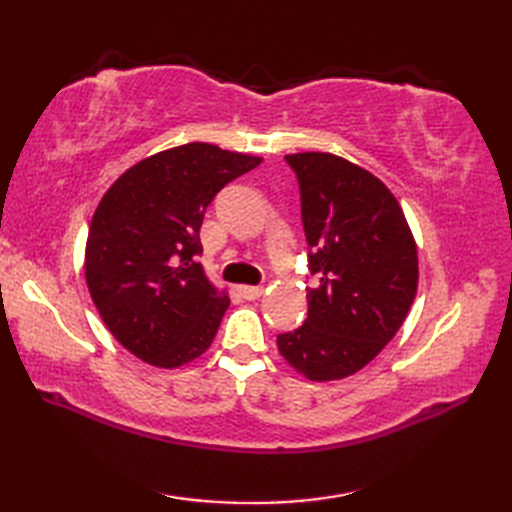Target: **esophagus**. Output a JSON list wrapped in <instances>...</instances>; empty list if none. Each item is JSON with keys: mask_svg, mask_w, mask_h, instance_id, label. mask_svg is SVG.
<instances>
[{"mask_svg": "<svg viewBox=\"0 0 512 512\" xmlns=\"http://www.w3.org/2000/svg\"><path fill=\"white\" fill-rule=\"evenodd\" d=\"M239 295L248 301H255L264 295V288L262 286H239Z\"/></svg>", "mask_w": 512, "mask_h": 512, "instance_id": "1", "label": "esophagus"}]
</instances>
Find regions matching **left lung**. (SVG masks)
I'll use <instances>...</instances> for the list:
<instances>
[{"label": "left lung", "mask_w": 512, "mask_h": 512, "mask_svg": "<svg viewBox=\"0 0 512 512\" xmlns=\"http://www.w3.org/2000/svg\"><path fill=\"white\" fill-rule=\"evenodd\" d=\"M301 189L308 266L319 286L308 319L277 336L314 383L356 374L394 339L416 299L418 248L398 200L374 173L328 151L288 154Z\"/></svg>", "instance_id": "8db88e82"}]
</instances>
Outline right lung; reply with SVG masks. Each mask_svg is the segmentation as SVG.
Wrapping results in <instances>:
<instances>
[{"instance_id": "1", "label": "right lung", "mask_w": 512, "mask_h": 512, "mask_svg": "<svg viewBox=\"0 0 512 512\" xmlns=\"http://www.w3.org/2000/svg\"><path fill=\"white\" fill-rule=\"evenodd\" d=\"M262 158L211 143L171 147L129 167L96 206L85 281L107 330L154 367L209 350L228 308L198 262L206 206Z\"/></svg>"}]
</instances>
